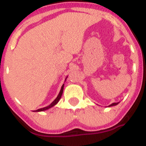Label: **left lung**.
Instances as JSON below:
<instances>
[{"label":"left lung","instance_id":"8db88e82","mask_svg":"<svg viewBox=\"0 0 146 146\" xmlns=\"http://www.w3.org/2000/svg\"><path fill=\"white\" fill-rule=\"evenodd\" d=\"M119 102H117V103H113V104H111L110 105L109 107H111V106H115V105H117V104H118Z\"/></svg>","mask_w":146,"mask_h":146}]
</instances>
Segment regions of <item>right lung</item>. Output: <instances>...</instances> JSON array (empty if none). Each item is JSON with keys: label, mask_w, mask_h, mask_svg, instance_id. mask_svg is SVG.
<instances>
[{"label": "right lung", "mask_w": 146, "mask_h": 146, "mask_svg": "<svg viewBox=\"0 0 146 146\" xmlns=\"http://www.w3.org/2000/svg\"><path fill=\"white\" fill-rule=\"evenodd\" d=\"M64 84L62 86L61 89H60V93H59L58 96H57V98H56V99H55V100H54V101L52 102L51 103L50 105H49V106L45 107V108H41V109H38V110H36V111H37V112H38V111H44V110H47V109H50V108H52V107H53L54 105H55V104H57V103L58 102L59 100H60V97H61L62 94H63V91H64Z\"/></svg>", "instance_id": "1"}]
</instances>
